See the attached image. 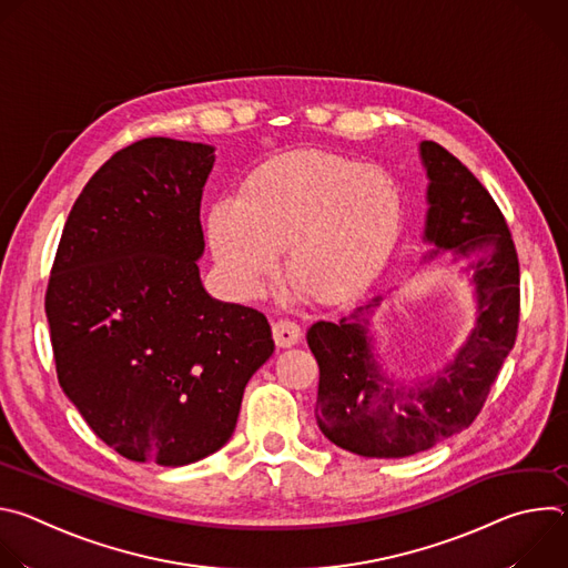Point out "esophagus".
Here are the masks:
<instances>
[{
	"label": "esophagus",
	"mask_w": 568,
	"mask_h": 568,
	"mask_svg": "<svg viewBox=\"0 0 568 568\" xmlns=\"http://www.w3.org/2000/svg\"><path fill=\"white\" fill-rule=\"evenodd\" d=\"M272 333H274V342L281 348H290V346H294L301 339V326H298L296 321H292V318L274 321Z\"/></svg>",
	"instance_id": "obj_1"
}]
</instances>
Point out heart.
I'll list each match as a JSON object with an SVG mask.
<instances>
[{"instance_id": "1", "label": "heart", "mask_w": 568, "mask_h": 568, "mask_svg": "<svg viewBox=\"0 0 568 568\" xmlns=\"http://www.w3.org/2000/svg\"><path fill=\"white\" fill-rule=\"evenodd\" d=\"M393 178L328 150H292L256 166L209 209V240L226 281L256 294L278 267L323 301L359 292L388 258L399 226Z\"/></svg>"}]
</instances>
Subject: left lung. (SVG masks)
<instances>
[{"label": "left lung", "mask_w": 568, "mask_h": 568, "mask_svg": "<svg viewBox=\"0 0 568 568\" xmlns=\"http://www.w3.org/2000/svg\"><path fill=\"white\" fill-rule=\"evenodd\" d=\"M420 152L432 182L425 235L440 250L469 258L465 272L478 316L454 362L412 388L379 375L362 307L339 323L316 321L307 331L318 364L316 425L331 443L359 456H412L469 427L517 339L519 258L501 209L440 143L423 141Z\"/></svg>", "instance_id": "8db88e82"}]
</instances>
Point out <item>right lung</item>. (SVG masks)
<instances>
[{
    "mask_svg": "<svg viewBox=\"0 0 568 568\" xmlns=\"http://www.w3.org/2000/svg\"><path fill=\"white\" fill-rule=\"evenodd\" d=\"M213 161L211 145L169 136L112 154L73 202L47 283L58 382L136 463L180 467L217 452L274 353L263 312L200 283Z\"/></svg>",
    "mask_w": 568,
    "mask_h": 568,
    "instance_id": "add662e5",
    "label": "right lung"
}]
</instances>
